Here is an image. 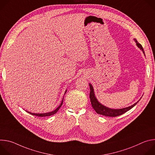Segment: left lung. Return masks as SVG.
I'll use <instances>...</instances> for the list:
<instances>
[{"mask_svg":"<svg viewBox=\"0 0 155 155\" xmlns=\"http://www.w3.org/2000/svg\"><path fill=\"white\" fill-rule=\"evenodd\" d=\"M134 41L136 43L137 47L139 49H140L141 51H142L143 53L145 55V52H144V50H143V49L142 48V46L140 45L139 43H138V41H137L136 39L134 38ZM89 85H90V101H91V103L93 108L94 109V110L96 112L97 114L102 115H104V116H105V117H115L120 116V115L126 113V112L128 111V110L131 109L132 107H134L139 102V101L142 98L141 97L137 102L134 103L133 105H132L129 106V107H125V108H120V109L110 108H108V107L104 105L100 102H99V101L97 100V99L96 98V97L95 96L94 88H93L92 84L91 83H89Z\"/></svg>","mask_w":155,"mask_h":155,"instance_id":"obj_1","label":"left lung"}]
</instances>
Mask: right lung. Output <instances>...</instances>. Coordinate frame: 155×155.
<instances>
[{
	"mask_svg": "<svg viewBox=\"0 0 155 155\" xmlns=\"http://www.w3.org/2000/svg\"><path fill=\"white\" fill-rule=\"evenodd\" d=\"M67 92V90H65V93H64V95H65V93ZM64 97H63V98H62V101H61V104L54 110H53V111H52V112H48V113H44V114H35V113H32V112H28V111H26L27 112H28L29 114H31V115H35V116H37V117H48V116H51V115H54V114H55L58 111V110L60 108V107L62 106V104H63V100H64Z\"/></svg>",
	"mask_w": 155,
	"mask_h": 155,
	"instance_id": "add662e5",
	"label": "right lung"
}]
</instances>
